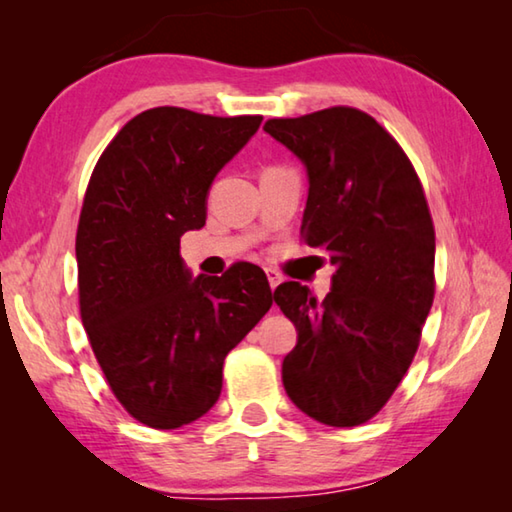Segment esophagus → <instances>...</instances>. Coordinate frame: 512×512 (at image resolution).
Segmentation results:
<instances>
[{
	"mask_svg": "<svg viewBox=\"0 0 512 512\" xmlns=\"http://www.w3.org/2000/svg\"><path fill=\"white\" fill-rule=\"evenodd\" d=\"M266 277H268V284H271V289H273V291H275L277 284L282 282V275L277 273V271H273V268H266Z\"/></svg>",
	"mask_w": 512,
	"mask_h": 512,
	"instance_id": "1",
	"label": "esophagus"
}]
</instances>
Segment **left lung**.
I'll return each instance as SVG.
<instances>
[{"label":"left lung","instance_id":"obj_1","mask_svg":"<svg viewBox=\"0 0 512 512\" xmlns=\"http://www.w3.org/2000/svg\"><path fill=\"white\" fill-rule=\"evenodd\" d=\"M264 131L307 167L300 237L336 266L323 302L298 282L273 298L298 329L282 384L302 413L357 427L384 409L418 352L436 293V232L395 137L363 110L334 106Z\"/></svg>","mask_w":512,"mask_h":512}]
</instances>
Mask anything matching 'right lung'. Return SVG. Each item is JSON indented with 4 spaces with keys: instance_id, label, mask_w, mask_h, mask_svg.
<instances>
[{
    "instance_id": "obj_1",
    "label": "right lung",
    "mask_w": 512,
    "mask_h": 512,
    "mask_svg": "<svg viewBox=\"0 0 512 512\" xmlns=\"http://www.w3.org/2000/svg\"><path fill=\"white\" fill-rule=\"evenodd\" d=\"M259 124V115L144 110L112 137L85 189L81 320L110 391L146 427L178 429L210 411L225 357L273 305L259 266L192 280L180 257V237L205 225L216 173Z\"/></svg>"
}]
</instances>
